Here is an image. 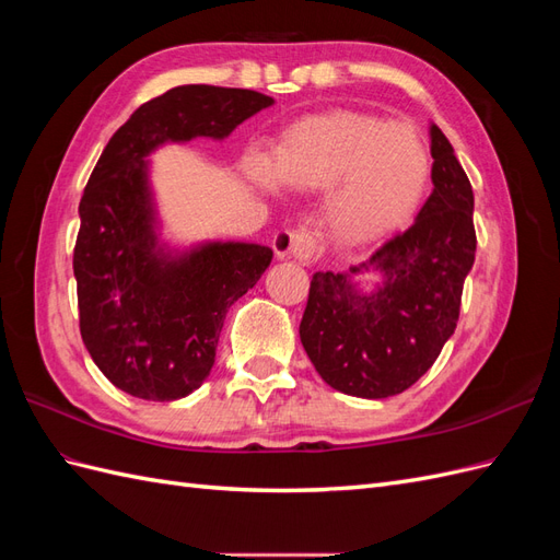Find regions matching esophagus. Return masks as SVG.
I'll return each mask as SVG.
<instances>
[{
    "label": "esophagus",
    "instance_id": "1",
    "mask_svg": "<svg viewBox=\"0 0 560 560\" xmlns=\"http://www.w3.org/2000/svg\"><path fill=\"white\" fill-rule=\"evenodd\" d=\"M315 238L303 229L296 231H278L273 238V249L278 259H296V261H311L315 254Z\"/></svg>",
    "mask_w": 560,
    "mask_h": 560
}]
</instances>
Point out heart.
Returning a JSON list of instances; mask_svg holds the SVG:
<instances>
[{"label": "heart", "mask_w": 560, "mask_h": 560, "mask_svg": "<svg viewBox=\"0 0 560 560\" xmlns=\"http://www.w3.org/2000/svg\"><path fill=\"white\" fill-rule=\"evenodd\" d=\"M247 182L264 194L278 186L299 194L329 191L325 219L338 241L376 243L395 233L425 196L432 161L418 135L360 112L308 116L287 128L273 161L252 154Z\"/></svg>", "instance_id": "obj_1"}]
</instances>
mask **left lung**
Wrapping results in <instances>:
<instances>
[{
	"label": "left lung",
	"instance_id": "1",
	"mask_svg": "<svg viewBox=\"0 0 560 560\" xmlns=\"http://www.w3.org/2000/svg\"><path fill=\"white\" fill-rule=\"evenodd\" d=\"M434 189L416 222L346 273H315L299 336L338 393L383 399L404 393L453 336L477 252L474 194L446 135L430 126ZM362 275L380 284L362 291Z\"/></svg>",
	"mask_w": 560,
	"mask_h": 560
}]
</instances>
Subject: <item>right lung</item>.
Instances as JSON below:
<instances>
[{
  "instance_id": "obj_1",
  "label": "right lung",
  "mask_w": 560,
  "mask_h": 560,
  "mask_svg": "<svg viewBox=\"0 0 560 560\" xmlns=\"http://www.w3.org/2000/svg\"><path fill=\"white\" fill-rule=\"evenodd\" d=\"M273 103L247 89H171L132 112L95 165L79 202V327L97 369L132 397L173 401L200 387L229 308L273 259L257 243H165L149 156L163 144L224 140Z\"/></svg>"
}]
</instances>
